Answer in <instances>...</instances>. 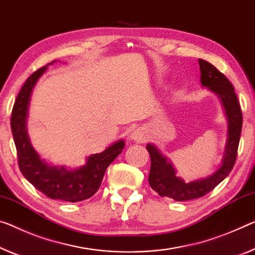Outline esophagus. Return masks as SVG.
Segmentation results:
<instances>
[{"mask_svg": "<svg viewBox=\"0 0 255 255\" xmlns=\"http://www.w3.org/2000/svg\"><path fill=\"white\" fill-rule=\"evenodd\" d=\"M131 139L136 141V142H142L146 140V132L143 128H136L131 133Z\"/></svg>", "mask_w": 255, "mask_h": 255, "instance_id": "esophagus-1", "label": "esophagus"}]
</instances>
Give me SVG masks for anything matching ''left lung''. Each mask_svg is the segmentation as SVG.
<instances>
[{
    "label": "left lung",
    "mask_w": 255,
    "mask_h": 255,
    "mask_svg": "<svg viewBox=\"0 0 255 255\" xmlns=\"http://www.w3.org/2000/svg\"><path fill=\"white\" fill-rule=\"evenodd\" d=\"M198 64L201 68L202 84L217 93L225 107L229 121L228 141L221 167L209 178L188 183L175 177V171L172 164L167 162V159L156 149V147L150 143L147 144L146 148L150 156V172L148 181L151 189H154L160 197H168L178 202L203 197L213 190L232 172L237 158L241 139L243 114L233 84L210 62L198 59Z\"/></svg>",
    "instance_id": "1"
}]
</instances>
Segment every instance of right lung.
Returning a JSON list of instances; mask_svg holds the SVG:
<instances>
[{"instance_id": "obj_1", "label": "right lung", "mask_w": 255, "mask_h": 255, "mask_svg": "<svg viewBox=\"0 0 255 255\" xmlns=\"http://www.w3.org/2000/svg\"><path fill=\"white\" fill-rule=\"evenodd\" d=\"M45 69L46 66H43L27 78L11 113V131L17 149L18 165L23 177L49 198L70 203L81 202L91 197L99 189L109 164L122 152L124 141H117L100 154L91 155L87 164L75 171L51 166L43 162L29 142L26 116L30 93Z\"/></svg>"}]
</instances>
